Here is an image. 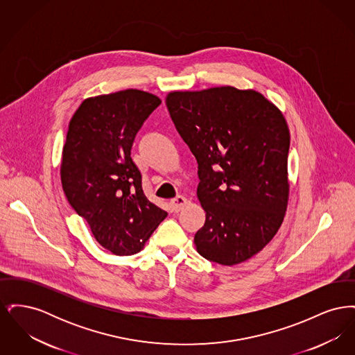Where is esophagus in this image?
Returning <instances> with one entry per match:
<instances>
[{
  "mask_svg": "<svg viewBox=\"0 0 355 355\" xmlns=\"http://www.w3.org/2000/svg\"><path fill=\"white\" fill-rule=\"evenodd\" d=\"M186 203H187V200H186L184 196H177L174 200L170 201L171 209H173L174 211H180V210L185 206Z\"/></svg>",
  "mask_w": 355,
  "mask_h": 355,
  "instance_id": "1",
  "label": "esophagus"
}]
</instances>
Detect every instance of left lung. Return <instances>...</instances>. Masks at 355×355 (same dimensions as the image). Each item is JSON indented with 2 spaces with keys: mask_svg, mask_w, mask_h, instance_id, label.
<instances>
[{
  "mask_svg": "<svg viewBox=\"0 0 355 355\" xmlns=\"http://www.w3.org/2000/svg\"><path fill=\"white\" fill-rule=\"evenodd\" d=\"M166 106L198 162L197 197L206 220L194 243L225 266L259 253L288 202L290 133L282 112L253 89L170 92Z\"/></svg>",
  "mask_w": 355,
  "mask_h": 355,
  "instance_id": "8db88e82",
  "label": "left lung"
}]
</instances>
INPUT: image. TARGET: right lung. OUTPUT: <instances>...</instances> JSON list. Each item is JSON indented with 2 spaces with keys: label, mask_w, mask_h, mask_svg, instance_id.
I'll return each instance as SVG.
<instances>
[{
  "label": "right lung",
  "mask_w": 355,
  "mask_h": 355,
  "mask_svg": "<svg viewBox=\"0 0 355 355\" xmlns=\"http://www.w3.org/2000/svg\"><path fill=\"white\" fill-rule=\"evenodd\" d=\"M159 103L152 93L126 89L86 98L69 122L64 193L97 242L116 255L141 252L168 216L144 194L130 157L135 135Z\"/></svg>",
  "instance_id": "right-lung-1"
}]
</instances>
